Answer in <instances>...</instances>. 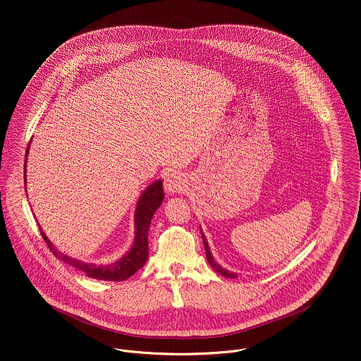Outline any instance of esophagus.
Returning <instances> with one entry per match:
<instances>
[{
  "label": "esophagus",
  "mask_w": 361,
  "mask_h": 361,
  "mask_svg": "<svg viewBox=\"0 0 361 361\" xmlns=\"http://www.w3.org/2000/svg\"><path fill=\"white\" fill-rule=\"evenodd\" d=\"M164 185H165V190L168 193H177L181 192L183 189L185 188V177L181 172L177 171H168L164 176Z\"/></svg>",
  "instance_id": "esophagus-1"
}]
</instances>
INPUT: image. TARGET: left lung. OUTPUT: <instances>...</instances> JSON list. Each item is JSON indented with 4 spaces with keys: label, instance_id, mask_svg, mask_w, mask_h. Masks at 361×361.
Here are the masks:
<instances>
[{
    "label": "left lung",
    "instance_id": "8db88e82",
    "mask_svg": "<svg viewBox=\"0 0 361 361\" xmlns=\"http://www.w3.org/2000/svg\"><path fill=\"white\" fill-rule=\"evenodd\" d=\"M202 238H203V242H204V247H206L207 261H208V264H209V265L214 268V271H216L219 275L224 276V277H228V279H235V277H237V274H234V272H230V271L224 269L222 265H219V264L215 261V258H214L212 253H211V250H209V246H208V242H207L206 235H204L203 230H202Z\"/></svg>",
    "mask_w": 361,
    "mask_h": 361
}]
</instances>
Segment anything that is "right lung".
Listing matches in <instances>:
<instances>
[{
  "mask_svg": "<svg viewBox=\"0 0 361 361\" xmlns=\"http://www.w3.org/2000/svg\"><path fill=\"white\" fill-rule=\"evenodd\" d=\"M31 142L32 140H30V145L25 152L24 184H27V157L30 153ZM162 187H164L162 180H155L140 193V196L137 199V207H135V215H134V227H135L134 242H133L130 250L123 257L112 264L97 265V264L85 262V261H81L77 258L70 257L65 253H61L59 250H56L54 243L47 238L46 233L39 226L42 237H43V240H46L47 246L50 247V250L55 257L66 262L70 267L84 272L87 277L104 280V281L126 280L137 272L146 264V261L149 258V237L147 235H149L152 218H153L155 211L158 209V207L162 204L164 197H165ZM25 190H27V187H25Z\"/></svg>",
  "mask_w": 361,
  "mask_h": 361,
  "instance_id": "1",
  "label": "right lung"
}]
</instances>
